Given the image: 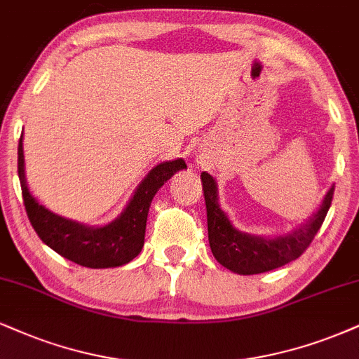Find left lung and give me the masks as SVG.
<instances>
[{"label": "left lung", "mask_w": 359, "mask_h": 359, "mask_svg": "<svg viewBox=\"0 0 359 359\" xmlns=\"http://www.w3.org/2000/svg\"><path fill=\"white\" fill-rule=\"evenodd\" d=\"M208 215V240L216 261L236 274H258L291 263L303 255L313 241L328 213L334 184L323 198L321 205L304 223L280 236H255L233 226L221 210L218 184L210 172H201Z\"/></svg>", "instance_id": "1"}]
</instances>
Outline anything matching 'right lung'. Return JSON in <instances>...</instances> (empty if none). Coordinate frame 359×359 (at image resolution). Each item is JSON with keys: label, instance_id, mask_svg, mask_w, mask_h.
<instances>
[{"label": "right lung", "instance_id": "right-lung-1", "mask_svg": "<svg viewBox=\"0 0 359 359\" xmlns=\"http://www.w3.org/2000/svg\"><path fill=\"white\" fill-rule=\"evenodd\" d=\"M183 158L163 161L149 170L131 194L125 210L103 226H90L63 218L41 205L29 191L25 171L23 135L18 144V176L26 213L41 241L63 258L86 268H118L141 253L144 245L146 221L153 196L172 175L184 170Z\"/></svg>", "mask_w": 359, "mask_h": 359}]
</instances>
